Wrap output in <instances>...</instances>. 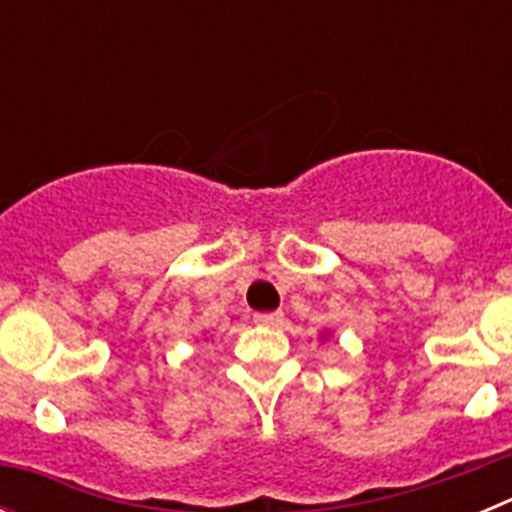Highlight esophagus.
Here are the masks:
<instances>
[{
  "label": "esophagus",
  "instance_id": "obj_1",
  "mask_svg": "<svg viewBox=\"0 0 512 512\" xmlns=\"http://www.w3.org/2000/svg\"><path fill=\"white\" fill-rule=\"evenodd\" d=\"M282 320H284L282 312H256V315H253V323L264 325V328H279Z\"/></svg>",
  "mask_w": 512,
  "mask_h": 512
}]
</instances>
